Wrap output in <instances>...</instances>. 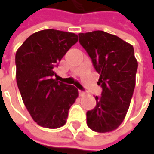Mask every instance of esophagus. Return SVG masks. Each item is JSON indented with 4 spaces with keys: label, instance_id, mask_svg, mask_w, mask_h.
<instances>
[{
    "label": "esophagus",
    "instance_id": "34e87169",
    "mask_svg": "<svg viewBox=\"0 0 154 154\" xmlns=\"http://www.w3.org/2000/svg\"><path fill=\"white\" fill-rule=\"evenodd\" d=\"M78 94H79V96H83V95L85 94V93H84V92H82V91H81V90H79V91H78Z\"/></svg>",
    "mask_w": 154,
    "mask_h": 154
}]
</instances>
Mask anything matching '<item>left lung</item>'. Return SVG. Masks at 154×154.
I'll list each match as a JSON object with an SVG mask.
<instances>
[{"label":"left lung","instance_id":"8db88e82","mask_svg":"<svg viewBox=\"0 0 154 154\" xmlns=\"http://www.w3.org/2000/svg\"><path fill=\"white\" fill-rule=\"evenodd\" d=\"M79 42L100 74L101 96L87 112V125L99 133L118 129L125 119L135 86L138 62L133 46L102 30L80 33Z\"/></svg>","mask_w":154,"mask_h":154}]
</instances>
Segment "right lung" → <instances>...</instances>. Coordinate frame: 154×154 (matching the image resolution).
Instances as JSON below:
<instances>
[{
	"label": "right lung",
	"instance_id": "1",
	"mask_svg": "<svg viewBox=\"0 0 154 154\" xmlns=\"http://www.w3.org/2000/svg\"><path fill=\"white\" fill-rule=\"evenodd\" d=\"M78 40L77 35L54 29L37 31L16 52V79L24 106L37 125L57 129L66 125L78 97L73 85L59 82L54 67Z\"/></svg>",
	"mask_w": 154,
	"mask_h": 154
}]
</instances>
